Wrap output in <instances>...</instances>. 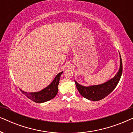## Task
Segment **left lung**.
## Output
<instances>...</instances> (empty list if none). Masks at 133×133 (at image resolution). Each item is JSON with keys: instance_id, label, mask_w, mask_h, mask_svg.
Here are the masks:
<instances>
[{"instance_id": "obj_1", "label": "left lung", "mask_w": 133, "mask_h": 133, "mask_svg": "<svg viewBox=\"0 0 133 133\" xmlns=\"http://www.w3.org/2000/svg\"><path fill=\"white\" fill-rule=\"evenodd\" d=\"M120 54V53H119ZM122 74V62L120 54V67L117 73L113 77L106 82L99 85L83 86L76 81L75 83L79 93L82 96L92 101H97L103 99L110 94L117 86Z\"/></svg>"}]
</instances>
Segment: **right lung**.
Listing matches in <instances>:
<instances>
[{"label": "right lung", "mask_w": 133, "mask_h": 133, "mask_svg": "<svg viewBox=\"0 0 133 133\" xmlns=\"http://www.w3.org/2000/svg\"><path fill=\"white\" fill-rule=\"evenodd\" d=\"M63 72V71H62L58 73L52 82L41 91L37 92H26L22 90L21 89V91L28 99L36 103H43L50 101L57 95L60 77Z\"/></svg>", "instance_id": "obj_1"}]
</instances>
